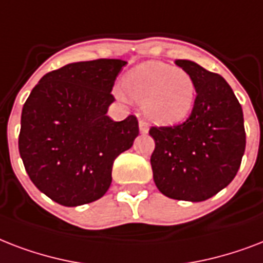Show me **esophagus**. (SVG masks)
<instances>
[{
    "label": "esophagus",
    "mask_w": 263,
    "mask_h": 263,
    "mask_svg": "<svg viewBox=\"0 0 263 263\" xmlns=\"http://www.w3.org/2000/svg\"><path fill=\"white\" fill-rule=\"evenodd\" d=\"M138 127H140V133H141V134H146V133H148V130H149L148 125H146L144 121L138 122Z\"/></svg>",
    "instance_id": "1"
}]
</instances>
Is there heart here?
I'll return each instance as SVG.
<instances>
[{"mask_svg": "<svg viewBox=\"0 0 263 263\" xmlns=\"http://www.w3.org/2000/svg\"><path fill=\"white\" fill-rule=\"evenodd\" d=\"M123 87L115 86L119 99L142 103V112L156 125L181 123L192 112L197 97V86L188 71L174 68L162 62L138 64L123 78Z\"/></svg>", "mask_w": 263, "mask_h": 263, "instance_id": "heart-1", "label": "heart"}]
</instances>
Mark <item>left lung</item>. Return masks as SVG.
I'll return each mask as SVG.
<instances>
[{
    "label": "left lung",
    "mask_w": 263,
    "mask_h": 263,
    "mask_svg": "<svg viewBox=\"0 0 263 263\" xmlns=\"http://www.w3.org/2000/svg\"><path fill=\"white\" fill-rule=\"evenodd\" d=\"M192 75L197 97L182 125L152 127L154 181L164 196L203 201L227 188L237 174L246 149L241 105L218 74L192 60H176Z\"/></svg>",
    "instance_id": "left-lung-1"
}]
</instances>
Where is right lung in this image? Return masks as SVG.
<instances>
[{"mask_svg":"<svg viewBox=\"0 0 263 263\" xmlns=\"http://www.w3.org/2000/svg\"><path fill=\"white\" fill-rule=\"evenodd\" d=\"M121 59L70 63L40 79L23 105L19 152L30 180L66 207L103 197L112 164L132 148L138 122L107 117Z\"/></svg>","mask_w":263,"mask_h":263,"instance_id":"right-lung-1","label":"right lung"}]
</instances>
